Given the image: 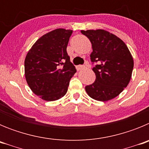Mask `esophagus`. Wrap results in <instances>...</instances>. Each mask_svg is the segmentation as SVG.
Returning <instances> with one entry per match:
<instances>
[{
  "label": "esophagus",
  "mask_w": 149,
  "mask_h": 149,
  "mask_svg": "<svg viewBox=\"0 0 149 149\" xmlns=\"http://www.w3.org/2000/svg\"><path fill=\"white\" fill-rule=\"evenodd\" d=\"M77 68L78 70H83V69H85L86 68H87V65H78Z\"/></svg>",
  "instance_id": "obj_1"
}]
</instances>
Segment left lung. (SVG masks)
Masks as SVG:
<instances>
[{
  "instance_id": "1",
  "label": "left lung",
  "mask_w": 149,
  "mask_h": 149,
  "mask_svg": "<svg viewBox=\"0 0 149 149\" xmlns=\"http://www.w3.org/2000/svg\"><path fill=\"white\" fill-rule=\"evenodd\" d=\"M90 40L91 61L98 64L93 68L95 81L85 87L89 97L107 101L119 95L130 82L134 60L123 41L104 30H81Z\"/></svg>"
}]
</instances>
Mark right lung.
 I'll return each instance as SVG.
<instances>
[{
	"label": "right lung",
	"instance_id": "obj_1",
	"mask_svg": "<svg viewBox=\"0 0 149 149\" xmlns=\"http://www.w3.org/2000/svg\"><path fill=\"white\" fill-rule=\"evenodd\" d=\"M72 30L59 28L43 35L24 60L25 78L33 93L42 99L56 101L65 95L76 72L66 48Z\"/></svg>",
	"mask_w": 149,
	"mask_h": 149
}]
</instances>
